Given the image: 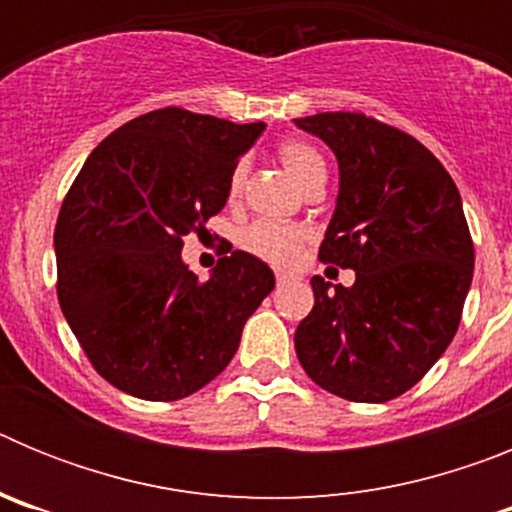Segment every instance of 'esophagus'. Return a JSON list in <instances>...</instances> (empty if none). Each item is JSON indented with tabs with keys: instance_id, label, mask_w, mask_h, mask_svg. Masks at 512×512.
I'll list each match as a JSON object with an SVG mask.
<instances>
[{
	"instance_id": "1",
	"label": "esophagus",
	"mask_w": 512,
	"mask_h": 512,
	"mask_svg": "<svg viewBox=\"0 0 512 512\" xmlns=\"http://www.w3.org/2000/svg\"><path fill=\"white\" fill-rule=\"evenodd\" d=\"M292 282V274H284V271H277V287H284V284Z\"/></svg>"
}]
</instances>
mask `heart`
<instances>
[{
    "label": "heart",
    "mask_w": 512,
    "mask_h": 512,
    "mask_svg": "<svg viewBox=\"0 0 512 512\" xmlns=\"http://www.w3.org/2000/svg\"><path fill=\"white\" fill-rule=\"evenodd\" d=\"M277 156L282 161V166L287 169V174L295 179L300 187H305L312 176L325 174V161L310 143L305 140H284L282 146L277 148ZM243 182H246V164H238L230 174L228 182V197L235 200L241 194ZM307 241V230L300 225H282V223H269V220H259V223H251L241 233L238 243H241L243 251H248L251 256H259V259L269 261V264L284 266L295 259L300 248Z\"/></svg>",
    "instance_id": "b5f03b06"
}]
</instances>
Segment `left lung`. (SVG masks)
Instances as JSON below:
<instances>
[{
    "instance_id": "obj_1",
    "label": "left lung",
    "mask_w": 512,
    "mask_h": 512,
    "mask_svg": "<svg viewBox=\"0 0 512 512\" xmlns=\"http://www.w3.org/2000/svg\"><path fill=\"white\" fill-rule=\"evenodd\" d=\"M336 153L341 184L320 243L323 264L354 269L297 325L302 369L351 402L400 397L441 359L472 287L474 243L449 171L413 135L361 112L300 117Z\"/></svg>"
}]
</instances>
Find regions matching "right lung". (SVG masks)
<instances>
[{
  "instance_id": "1",
  "label": "right lung",
  "mask_w": 512,
  "mask_h": 512,
  "mask_svg": "<svg viewBox=\"0 0 512 512\" xmlns=\"http://www.w3.org/2000/svg\"><path fill=\"white\" fill-rule=\"evenodd\" d=\"M264 128L164 107L125 122L81 166L53 233L58 305L117 390L153 402L202 390L274 289V271L246 251L207 279L182 261L184 235L207 233Z\"/></svg>"
}]
</instances>
